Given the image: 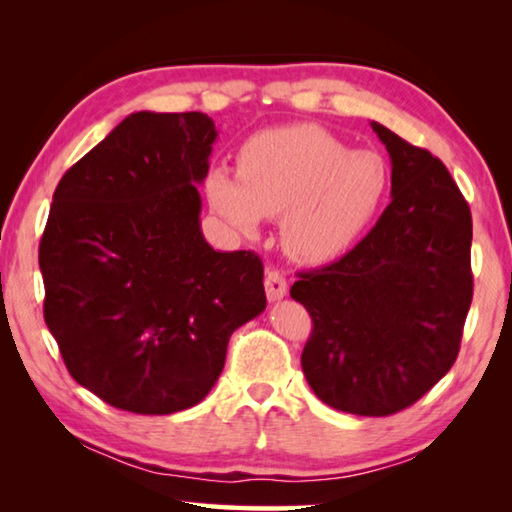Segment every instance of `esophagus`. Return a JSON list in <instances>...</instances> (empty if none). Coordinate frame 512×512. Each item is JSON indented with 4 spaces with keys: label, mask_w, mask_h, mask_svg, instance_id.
<instances>
[{
    "label": "esophagus",
    "mask_w": 512,
    "mask_h": 512,
    "mask_svg": "<svg viewBox=\"0 0 512 512\" xmlns=\"http://www.w3.org/2000/svg\"><path fill=\"white\" fill-rule=\"evenodd\" d=\"M264 289H266V298L271 302L282 300L287 296V280L280 271H268L264 277Z\"/></svg>",
    "instance_id": "34e87169"
}]
</instances>
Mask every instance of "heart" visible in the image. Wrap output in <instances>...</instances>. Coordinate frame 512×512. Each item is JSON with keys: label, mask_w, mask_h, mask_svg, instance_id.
<instances>
[{"label": "heart", "mask_w": 512, "mask_h": 512, "mask_svg": "<svg viewBox=\"0 0 512 512\" xmlns=\"http://www.w3.org/2000/svg\"><path fill=\"white\" fill-rule=\"evenodd\" d=\"M391 164L377 151H354L314 124L273 128L241 146L237 173L212 167L205 194L212 210L253 237L264 216H280L287 253L327 264L357 244L391 192Z\"/></svg>", "instance_id": "obj_1"}]
</instances>
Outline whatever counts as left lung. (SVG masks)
Returning a JSON list of instances; mask_svg holds the SVG:
<instances>
[{
    "label": "left lung",
    "mask_w": 512,
    "mask_h": 512,
    "mask_svg": "<svg viewBox=\"0 0 512 512\" xmlns=\"http://www.w3.org/2000/svg\"><path fill=\"white\" fill-rule=\"evenodd\" d=\"M391 155V205L339 262L300 273L314 329L307 384L332 409L393 415L454 366L472 302V214L443 162L370 121Z\"/></svg>",
    "instance_id": "obj_1"
}]
</instances>
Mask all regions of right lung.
<instances>
[{
  "label": "right lung",
  "mask_w": 512,
  "mask_h": 512,
  "mask_svg": "<svg viewBox=\"0 0 512 512\" xmlns=\"http://www.w3.org/2000/svg\"><path fill=\"white\" fill-rule=\"evenodd\" d=\"M203 112H133L54 192L40 271L45 323L83 388L169 415L219 379L232 332L266 309L264 266L201 232L216 140Z\"/></svg>",
  "instance_id": "1"
}]
</instances>
